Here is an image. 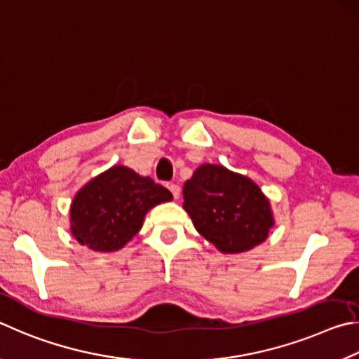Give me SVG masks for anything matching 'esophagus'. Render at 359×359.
<instances>
[{
	"label": "esophagus",
	"mask_w": 359,
	"mask_h": 359,
	"mask_svg": "<svg viewBox=\"0 0 359 359\" xmlns=\"http://www.w3.org/2000/svg\"><path fill=\"white\" fill-rule=\"evenodd\" d=\"M168 189H170V192H172V196H173V198L175 200H178L180 198V186L178 184H168Z\"/></svg>",
	"instance_id": "1"
}]
</instances>
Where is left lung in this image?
<instances>
[{"mask_svg":"<svg viewBox=\"0 0 359 359\" xmlns=\"http://www.w3.org/2000/svg\"><path fill=\"white\" fill-rule=\"evenodd\" d=\"M183 196L194 227L222 254L254 249L276 224L259 184L217 163H202L184 183Z\"/></svg>","mask_w":359,"mask_h":359,"instance_id":"8db88e82","label":"left lung"}]
</instances>
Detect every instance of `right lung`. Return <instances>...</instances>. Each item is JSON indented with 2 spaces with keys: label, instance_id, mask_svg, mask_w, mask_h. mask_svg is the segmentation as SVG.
<instances>
[{
  "label": "right lung",
  "instance_id": "add662e5",
  "mask_svg": "<svg viewBox=\"0 0 359 359\" xmlns=\"http://www.w3.org/2000/svg\"><path fill=\"white\" fill-rule=\"evenodd\" d=\"M172 198V192L149 176L113 165L74 196L69 211L71 233L94 252H115L140 231L149 210Z\"/></svg>",
  "mask_w": 359,
  "mask_h": 359
}]
</instances>
